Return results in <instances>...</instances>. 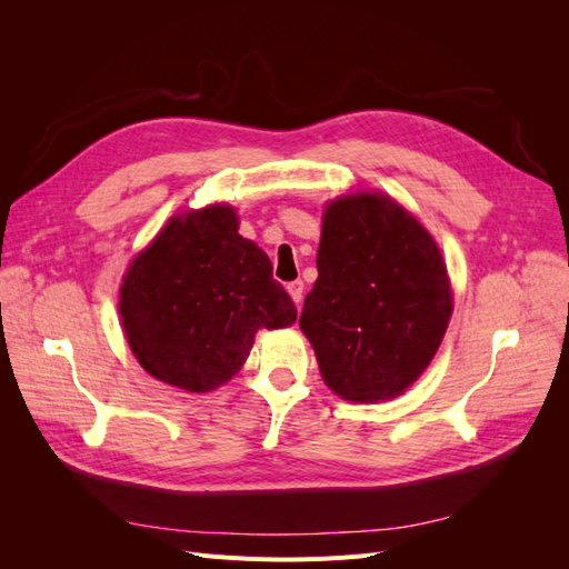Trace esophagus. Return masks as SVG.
I'll list each match as a JSON object with an SVG mask.
<instances>
[{
    "mask_svg": "<svg viewBox=\"0 0 569 569\" xmlns=\"http://www.w3.org/2000/svg\"><path fill=\"white\" fill-rule=\"evenodd\" d=\"M287 291H289V297L295 299V303L301 306V301H303V282H301V280L289 282V284H287Z\"/></svg>",
    "mask_w": 569,
    "mask_h": 569,
    "instance_id": "esophagus-1",
    "label": "esophagus"
}]
</instances>
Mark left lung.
Segmentation results:
<instances>
[{
  "label": "left lung",
  "instance_id": "8db88e82",
  "mask_svg": "<svg viewBox=\"0 0 569 569\" xmlns=\"http://www.w3.org/2000/svg\"><path fill=\"white\" fill-rule=\"evenodd\" d=\"M318 280L299 325L325 385L347 401H385L435 358L451 318V284L429 232L385 194L327 206Z\"/></svg>",
  "mask_w": 569,
  "mask_h": 569
}]
</instances>
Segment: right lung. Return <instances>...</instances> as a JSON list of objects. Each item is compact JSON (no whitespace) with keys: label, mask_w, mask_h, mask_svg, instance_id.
I'll list each match as a JSON object with an SVG mask.
<instances>
[{"label":"right lung","mask_w":569,"mask_h":569,"mask_svg":"<svg viewBox=\"0 0 569 569\" xmlns=\"http://www.w3.org/2000/svg\"><path fill=\"white\" fill-rule=\"evenodd\" d=\"M237 228L230 206L170 218L120 287L130 349L166 385L211 391L242 368L258 327L297 320L270 258Z\"/></svg>","instance_id":"1"}]
</instances>
